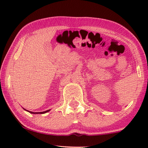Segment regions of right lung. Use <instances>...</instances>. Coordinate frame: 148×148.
I'll return each instance as SVG.
<instances>
[{
    "label": "right lung",
    "instance_id": "obj_1",
    "mask_svg": "<svg viewBox=\"0 0 148 148\" xmlns=\"http://www.w3.org/2000/svg\"><path fill=\"white\" fill-rule=\"evenodd\" d=\"M24 109V108H23ZM25 110H26V111L29 112V113L31 114H45V113H47V112H48L50 111V110H46V111H44V112H31V111H28V110H27L25 109H24Z\"/></svg>",
    "mask_w": 148,
    "mask_h": 148
}]
</instances>
